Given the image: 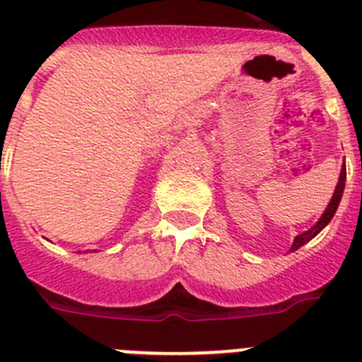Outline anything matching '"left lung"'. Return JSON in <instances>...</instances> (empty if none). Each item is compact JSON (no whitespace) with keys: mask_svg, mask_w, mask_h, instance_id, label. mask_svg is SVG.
<instances>
[{"mask_svg":"<svg viewBox=\"0 0 362 362\" xmlns=\"http://www.w3.org/2000/svg\"><path fill=\"white\" fill-rule=\"evenodd\" d=\"M344 182H346V163H342L341 175H339V182H337V185H335L333 197H332V200H329L328 207L325 209V213L320 215V218L317 220L315 224L308 229V231H304V233H300V235H297V237H295V240H293V244H291L290 251H295V250H298V247H303L306 242H310L313 237H317V235H319L320 231H322V229H325L326 226L329 224V220L333 218V215H335V211H337L339 202H341V199H342Z\"/></svg>","mask_w":362,"mask_h":362,"instance_id":"left-lung-1","label":"left lung"}]
</instances>
